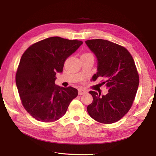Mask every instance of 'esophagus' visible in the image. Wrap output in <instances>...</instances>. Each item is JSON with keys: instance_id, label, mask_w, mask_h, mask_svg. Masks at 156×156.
Listing matches in <instances>:
<instances>
[{"instance_id": "obj_1", "label": "esophagus", "mask_w": 156, "mask_h": 156, "mask_svg": "<svg viewBox=\"0 0 156 156\" xmlns=\"http://www.w3.org/2000/svg\"><path fill=\"white\" fill-rule=\"evenodd\" d=\"M86 93H87V91L84 90H83V89L79 90V95H83V94H84Z\"/></svg>"}]
</instances>
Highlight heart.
<instances>
[{
  "label": "heart",
  "instance_id": "b5f03b06",
  "mask_svg": "<svg viewBox=\"0 0 156 156\" xmlns=\"http://www.w3.org/2000/svg\"><path fill=\"white\" fill-rule=\"evenodd\" d=\"M82 55H83V56H88V55H92V54H90V53H84V54H83Z\"/></svg>",
  "mask_w": 156,
  "mask_h": 156
}]
</instances>
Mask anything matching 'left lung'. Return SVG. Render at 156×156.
<instances>
[{"instance_id": "obj_1", "label": "left lung", "mask_w": 156, "mask_h": 156, "mask_svg": "<svg viewBox=\"0 0 156 156\" xmlns=\"http://www.w3.org/2000/svg\"><path fill=\"white\" fill-rule=\"evenodd\" d=\"M85 43L98 60V72L92 79L103 77L102 83L108 90L105 96L89 92L93 101L87 111L100 123H115L129 111L137 92L139 77L133 58L125 48L110 41L96 39Z\"/></svg>"}]
</instances>
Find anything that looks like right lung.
Segmentation results:
<instances>
[{"label":"right lung","instance_id":"right-lung-1","mask_svg":"<svg viewBox=\"0 0 156 156\" xmlns=\"http://www.w3.org/2000/svg\"><path fill=\"white\" fill-rule=\"evenodd\" d=\"M82 41L51 37L32 44L22 55L16 83L22 104L35 119L52 122L62 117L78 95L76 88L56 85V73H62L69 56Z\"/></svg>","mask_w":156,"mask_h":156}]
</instances>
